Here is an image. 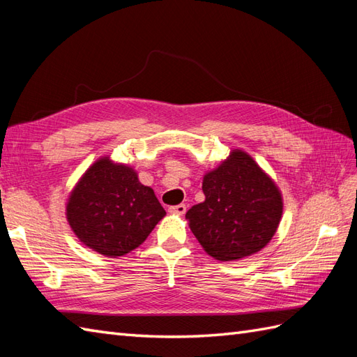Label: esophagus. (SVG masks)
I'll list each match as a JSON object with an SVG mask.
<instances>
[{
    "instance_id": "34e87169",
    "label": "esophagus",
    "mask_w": 357,
    "mask_h": 357,
    "mask_svg": "<svg viewBox=\"0 0 357 357\" xmlns=\"http://www.w3.org/2000/svg\"><path fill=\"white\" fill-rule=\"evenodd\" d=\"M187 211V206L184 204L181 205H175V206H170L169 208V213L170 214H176V215H184Z\"/></svg>"
}]
</instances>
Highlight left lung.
<instances>
[{"instance_id": "left-lung-1", "label": "left lung", "mask_w": 357, "mask_h": 357, "mask_svg": "<svg viewBox=\"0 0 357 357\" xmlns=\"http://www.w3.org/2000/svg\"><path fill=\"white\" fill-rule=\"evenodd\" d=\"M205 200L191 206L185 218L204 250L218 261L258 253L276 234L282 193L248 152L232 149L204 175Z\"/></svg>"}]
</instances>
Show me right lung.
Listing matches in <instances>:
<instances>
[{
    "instance_id": "add662e5",
    "label": "right lung",
    "mask_w": 357,
    "mask_h": 357,
    "mask_svg": "<svg viewBox=\"0 0 357 357\" xmlns=\"http://www.w3.org/2000/svg\"><path fill=\"white\" fill-rule=\"evenodd\" d=\"M166 211L130 164L105 155L78 179L66 202L77 238L108 258L123 257L148 238Z\"/></svg>"
}]
</instances>
